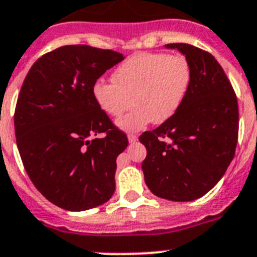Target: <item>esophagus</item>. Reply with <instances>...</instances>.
Returning <instances> with one entry per match:
<instances>
[{"label": "esophagus", "mask_w": 257, "mask_h": 257, "mask_svg": "<svg viewBox=\"0 0 257 257\" xmlns=\"http://www.w3.org/2000/svg\"><path fill=\"white\" fill-rule=\"evenodd\" d=\"M128 142H130L131 144L137 143V142H138V137H137V135H133V134H130V135H128Z\"/></svg>", "instance_id": "esophagus-1"}]
</instances>
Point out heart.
<instances>
[{
	"label": "heart",
	"instance_id": "obj_1",
	"mask_svg": "<svg viewBox=\"0 0 257 257\" xmlns=\"http://www.w3.org/2000/svg\"><path fill=\"white\" fill-rule=\"evenodd\" d=\"M191 78V65L182 54L140 53L118 66L113 82H96L92 95L98 107L113 117L135 104L117 120L120 130L134 133L150 122L159 124L170 119L185 101Z\"/></svg>",
	"mask_w": 257,
	"mask_h": 257
}]
</instances>
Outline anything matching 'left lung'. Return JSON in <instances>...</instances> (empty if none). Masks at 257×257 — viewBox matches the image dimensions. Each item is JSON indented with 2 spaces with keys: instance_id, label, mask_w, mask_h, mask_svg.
Masks as SVG:
<instances>
[{
  "instance_id": "8db88e82",
  "label": "left lung",
  "mask_w": 257,
  "mask_h": 257,
  "mask_svg": "<svg viewBox=\"0 0 257 257\" xmlns=\"http://www.w3.org/2000/svg\"><path fill=\"white\" fill-rule=\"evenodd\" d=\"M177 49L191 65L190 89L177 113L139 138L147 148L144 181L156 196L192 201L220 182L235 155L239 113L234 89L212 54L185 43Z\"/></svg>"
}]
</instances>
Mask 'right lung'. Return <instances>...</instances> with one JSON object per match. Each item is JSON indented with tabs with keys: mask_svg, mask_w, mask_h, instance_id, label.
Masks as SVG:
<instances>
[{
	"mask_svg": "<svg viewBox=\"0 0 257 257\" xmlns=\"http://www.w3.org/2000/svg\"><path fill=\"white\" fill-rule=\"evenodd\" d=\"M123 60L113 50L65 45L39 58L24 79L14 115L19 155L35 187L62 209H91L113 196L117 157L128 140L92 88Z\"/></svg>",
	"mask_w": 257,
	"mask_h": 257,
	"instance_id": "right-lung-1",
	"label": "right lung"
}]
</instances>
